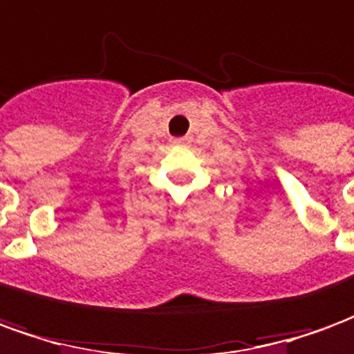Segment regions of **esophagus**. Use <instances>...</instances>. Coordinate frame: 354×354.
Instances as JSON below:
<instances>
[{"mask_svg":"<svg viewBox=\"0 0 354 354\" xmlns=\"http://www.w3.org/2000/svg\"><path fill=\"white\" fill-rule=\"evenodd\" d=\"M172 144H176V146H187V144H192V136H182V138H174V140H172Z\"/></svg>","mask_w":354,"mask_h":354,"instance_id":"1","label":"esophagus"}]
</instances>
